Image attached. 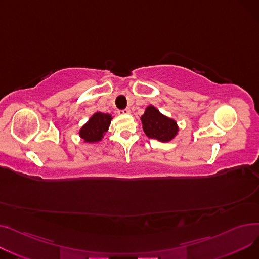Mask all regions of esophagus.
I'll return each instance as SVG.
<instances>
[{
	"mask_svg": "<svg viewBox=\"0 0 259 259\" xmlns=\"http://www.w3.org/2000/svg\"><path fill=\"white\" fill-rule=\"evenodd\" d=\"M118 114H121V115L130 114V109L129 108H125V109H122V110H118Z\"/></svg>",
	"mask_w": 259,
	"mask_h": 259,
	"instance_id": "esophagus-1",
	"label": "esophagus"
}]
</instances>
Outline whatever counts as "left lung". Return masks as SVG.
Instances as JSON below:
<instances>
[{
    "mask_svg": "<svg viewBox=\"0 0 259 259\" xmlns=\"http://www.w3.org/2000/svg\"><path fill=\"white\" fill-rule=\"evenodd\" d=\"M141 119L147 137L159 142L171 141L179 131L176 121L161 114L153 106L147 107Z\"/></svg>",
    "mask_w": 259,
    "mask_h": 259,
    "instance_id": "obj_1",
    "label": "left lung"
}]
</instances>
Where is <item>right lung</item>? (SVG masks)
<instances>
[{
    "label": "right lung",
    "mask_w": 259,
    "mask_h": 259,
    "mask_svg": "<svg viewBox=\"0 0 259 259\" xmlns=\"http://www.w3.org/2000/svg\"><path fill=\"white\" fill-rule=\"evenodd\" d=\"M111 115L97 112L92 115L87 124L79 130L80 138L87 143H94L102 140L111 122Z\"/></svg>",
    "instance_id": "obj_1"
}]
</instances>
